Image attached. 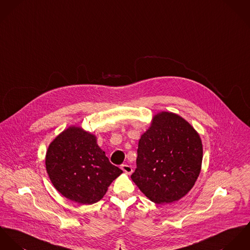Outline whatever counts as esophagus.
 <instances>
[{"label": "esophagus", "mask_w": 250, "mask_h": 250, "mask_svg": "<svg viewBox=\"0 0 250 250\" xmlns=\"http://www.w3.org/2000/svg\"><path fill=\"white\" fill-rule=\"evenodd\" d=\"M121 168L125 172V173H127V174H130L132 171H133V169H132V167L128 166V165H122L121 166Z\"/></svg>", "instance_id": "1"}]
</instances>
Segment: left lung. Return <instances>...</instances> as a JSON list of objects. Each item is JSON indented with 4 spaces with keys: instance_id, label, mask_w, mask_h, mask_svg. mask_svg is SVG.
Listing matches in <instances>:
<instances>
[{
    "instance_id": "left-lung-1",
    "label": "left lung",
    "mask_w": 250,
    "mask_h": 250,
    "mask_svg": "<svg viewBox=\"0 0 250 250\" xmlns=\"http://www.w3.org/2000/svg\"><path fill=\"white\" fill-rule=\"evenodd\" d=\"M132 181L157 204L179 200L194 187L203 157L202 142L182 117L162 111L141 135Z\"/></svg>"
}]
</instances>
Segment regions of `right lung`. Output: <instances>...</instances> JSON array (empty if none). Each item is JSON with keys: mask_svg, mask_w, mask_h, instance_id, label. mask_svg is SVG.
I'll list each match as a JSON object with an SVG mask.
<instances>
[{"mask_svg": "<svg viewBox=\"0 0 250 250\" xmlns=\"http://www.w3.org/2000/svg\"><path fill=\"white\" fill-rule=\"evenodd\" d=\"M46 169L56 190L66 198L93 204L106 194L123 170L112 165L97 137L81 126H69L50 144Z\"/></svg>", "mask_w": 250, "mask_h": 250, "instance_id": "add662e5", "label": "right lung"}]
</instances>
